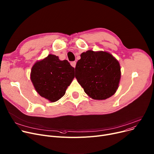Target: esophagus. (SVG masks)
Returning <instances> with one entry per match:
<instances>
[{"instance_id":"obj_1","label":"esophagus","mask_w":154,"mask_h":154,"mask_svg":"<svg viewBox=\"0 0 154 154\" xmlns=\"http://www.w3.org/2000/svg\"><path fill=\"white\" fill-rule=\"evenodd\" d=\"M76 63L75 61H72L71 62V65L73 66V68H75L76 67Z\"/></svg>"}]
</instances>
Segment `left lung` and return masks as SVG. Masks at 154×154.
<instances>
[{"label":"left lung","instance_id":"8db88e82","mask_svg":"<svg viewBox=\"0 0 154 154\" xmlns=\"http://www.w3.org/2000/svg\"><path fill=\"white\" fill-rule=\"evenodd\" d=\"M80 56L75 78L86 94L96 100H104L114 95L121 76L118 60L103 51L88 50Z\"/></svg>","mask_w":154,"mask_h":154}]
</instances>
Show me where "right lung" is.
Here are the masks:
<instances>
[{"label": "right lung", "mask_w": 154, "mask_h": 154, "mask_svg": "<svg viewBox=\"0 0 154 154\" xmlns=\"http://www.w3.org/2000/svg\"><path fill=\"white\" fill-rule=\"evenodd\" d=\"M75 78V68L65 60L50 54L33 65L30 79L37 91L51 103L65 95L67 88Z\"/></svg>", "instance_id": "obj_1"}]
</instances>
